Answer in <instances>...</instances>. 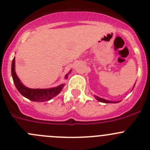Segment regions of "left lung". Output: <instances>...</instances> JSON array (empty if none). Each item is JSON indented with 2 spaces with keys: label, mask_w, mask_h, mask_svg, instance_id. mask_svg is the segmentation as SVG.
Wrapping results in <instances>:
<instances>
[{
  "label": "left lung",
  "mask_w": 150,
  "mask_h": 150,
  "mask_svg": "<svg viewBox=\"0 0 150 150\" xmlns=\"http://www.w3.org/2000/svg\"><path fill=\"white\" fill-rule=\"evenodd\" d=\"M134 86H135V85H134ZM134 86H133V88H134ZM132 89H133V88H132ZM95 98H96V99H97L99 102H104V103H118V102H120V101H118V102H112V101L107 100V99H102V98L99 97V96H95Z\"/></svg>",
  "instance_id": "left-lung-1"
}]
</instances>
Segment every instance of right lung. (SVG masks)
Masks as SVG:
<instances>
[{
  "label": "right lung",
  "instance_id": "1",
  "mask_svg": "<svg viewBox=\"0 0 150 150\" xmlns=\"http://www.w3.org/2000/svg\"><path fill=\"white\" fill-rule=\"evenodd\" d=\"M71 71L68 74H66L65 76V79H68V74L71 73ZM12 76L13 79L15 87L19 91L20 93L24 97L27 98L28 99L33 102H46L50 100L57 95L61 92L63 87L65 86V84H61L58 86L51 88H45V89H33V88H29L25 87L23 84L21 82L18 76H17L16 72H15V58L14 57L12 62Z\"/></svg>",
  "mask_w": 150,
  "mask_h": 150
}]
</instances>
